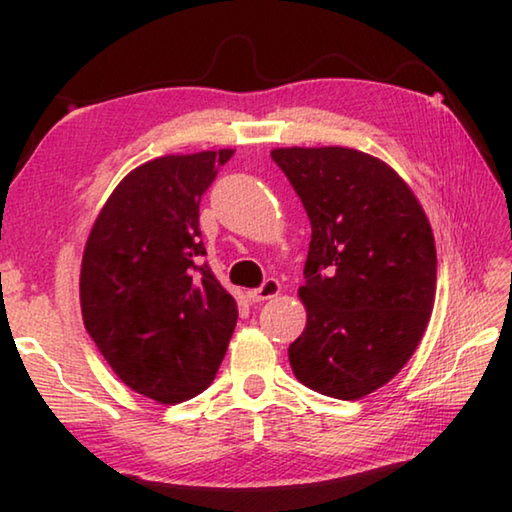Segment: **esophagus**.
Wrapping results in <instances>:
<instances>
[{
	"label": "esophagus",
	"mask_w": 512,
	"mask_h": 512,
	"mask_svg": "<svg viewBox=\"0 0 512 512\" xmlns=\"http://www.w3.org/2000/svg\"><path fill=\"white\" fill-rule=\"evenodd\" d=\"M275 296H280V282L275 280V277H268V280H264V284L255 291H250V298H253L255 302H264V300H271Z\"/></svg>",
	"instance_id": "34e87169"
}]
</instances>
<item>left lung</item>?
Instances as JSON below:
<instances>
[{
	"label": "left lung",
	"mask_w": 512,
	"mask_h": 512,
	"mask_svg": "<svg viewBox=\"0 0 512 512\" xmlns=\"http://www.w3.org/2000/svg\"><path fill=\"white\" fill-rule=\"evenodd\" d=\"M311 223L300 298L307 325L289 345L300 384L359 400L418 348L436 298V244L411 187L368 153L275 149Z\"/></svg>",
	"instance_id": "left-lung-1"
}]
</instances>
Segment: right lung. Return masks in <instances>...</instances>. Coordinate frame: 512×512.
I'll return each mask as SVG.
<instances>
[{"label":"right lung","instance_id":"add662e5","mask_svg":"<svg viewBox=\"0 0 512 512\" xmlns=\"http://www.w3.org/2000/svg\"><path fill=\"white\" fill-rule=\"evenodd\" d=\"M232 149L164 155L133 169L103 205L81 264L83 323L115 375L178 404L212 384L237 302L201 264L198 205Z\"/></svg>","mask_w":512,"mask_h":512}]
</instances>
